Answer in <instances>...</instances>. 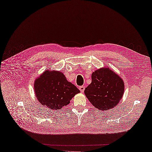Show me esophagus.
Here are the masks:
<instances>
[{
    "label": "esophagus",
    "instance_id": "obj_1",
    "mask_svg": "<svg viewBox=\"0 0 152 152\" xmlns=\"http://www.w3.org/2000/svg\"><path fill=\"white\" fill-rule=\"evenodd\" d=\"M79 90L81 92H83L85 90V87L84 86H79Z\"/></svg>",
    "mask_w": 152,
    "mask_h": 152
}]
</instances>
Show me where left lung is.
<instances>
[{
    "label": "left lung",
    "mask_w": 152,
    "mask_h": 152,
    "mask_svg": "<svg viewBox=\"0 0 152 152\" xmlns=\"http://www.w3.org/2000/svg\"><path fill=\"white\" fill-rule=\"evenodd\" d=\"M124 90L123 80L117 74L109 68H101L92 73L91 83L84 94L96 108L106 110L117 106Z\"/></svg>",
    "instance_id": "8db88e82"
}]
</instances>
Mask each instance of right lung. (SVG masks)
Masks as SVG:
<instances>
[{"mask_svg":"<svg viewBox=\"0 0 152 152\" xmlns=\"http://www.w3.org/2000/svg\"><path fill=\"white\" fill-rule=\"evenodd\" d=\"M37 99L43 106L51 110H59L68 104L80 90L68 82L63 73L46 71L37 79L34 84Z\"/></svg>","mask_w":152,"mask_h":152,"instance_id":"add662e5","label":"right lung"}]
</instances>
